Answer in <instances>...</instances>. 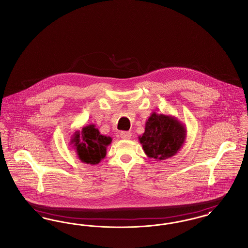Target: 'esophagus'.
Segmentation results:
<instances>
[{
    "label": "esophagus",
    "mask_w": 248,
    "mask_h": 248,
    "mask_svg": "<svg viewBox=\"0 0 248 248\" xmlns=\"http://www.w3.org/2000/svg\"><path fill=\"white\" fill-rule=\"evenodd\" d=\"M120 136L123 140H129L132 137V134L130 132H126V131H123L120 133Z\"/></svg>",
    "instance_id": "obj_1"
}]
</instances>
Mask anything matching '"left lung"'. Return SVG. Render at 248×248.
Returning <instances> with one entry per match:
<instances>
[{"label": "left lung", "instance_id": "obj_1", "mask_svg": "<svg viewBox=\"0 0 248 248\" xmlns=\"http://www.w3.org/2000/svg\"><path fill=\"white\" fill-rule=\"evenodd\" d=\"M186 138V126L177 118L153 112L146 121L145 132L139 140L149 158L163 161L176 155Z\"/></svg>", "mask_w": 248, "mask_h": 248}]
</instances>
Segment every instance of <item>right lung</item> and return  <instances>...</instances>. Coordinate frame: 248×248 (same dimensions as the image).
Masks as SVG:
<instances>
[{"label": "right lung", "instance_id": "right-lung-1", "mask_svg": "<svg viewBox=\"0 0 248 248\" xmlns=\"http://www.w3.org/2000/svg\"><path fill=\"white\" fill-rule=\"evenodd\" d=\"M110 137L103 136L94 124L77 130L71 136V145L78 158L84 164L97 165L106 157L107 147L111 143Z\"/></svg>", "mask_w": 248, "mask_h": 248}]
</instances>
